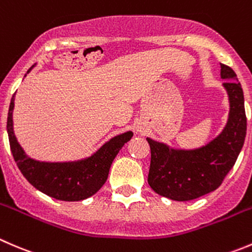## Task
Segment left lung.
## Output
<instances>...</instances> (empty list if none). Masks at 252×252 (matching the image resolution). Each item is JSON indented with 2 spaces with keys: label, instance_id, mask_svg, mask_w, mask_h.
Returning a JSON list of instances; mask_svg holds the SVG:
<instances>
[{
  "label": "left lung",
  "instance_id": "obj_1",
  "mask_svg": "<svg viewBox=\"0 0 252 252\" xmlns=\"http://www.w3.org/2000/svg\"><path fill=\"white\" fill-rule=\"evenodd\" d=\"M220 76L230 100L225 128L207 146L193 151H175L147 138L151 147L148 184L157 193L175 201H190L212 192L223 183L244 146L246 114L244 93L236 74L220 63Z\"/></svg>",
  "mask_w": 252,
  "mask_h": 252
}]
</instances>
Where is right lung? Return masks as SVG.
<instances>
[{"label": "right lung", "mask_w": 252, "mask_h": 252, "mask_svg": "<svg viewBox=\"0 0 252 252\" xmlns=\"http://www.w3.org/2000/svg\"><path fill=\"white\" fill-rule=\"evenodd\" d=\"M14 95L12 96L7 118V132L14 160L24 178L34 188L56 200L82 201L98 192L108 179L111 163L116 154L133 136L131 131L119 134L84 160L73 163H42L27 157L17 142L12 121Z\"/></svg>", "instance_id": "1"}]
</instances>
